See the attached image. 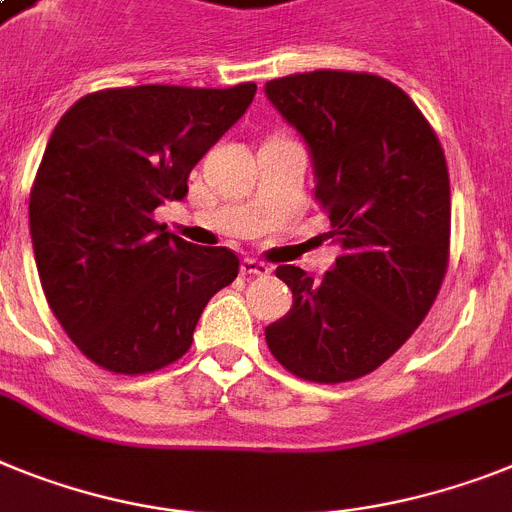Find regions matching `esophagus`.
I'll return each mask as SVG.
<instances>
[{"label":"esophagus","instance_id":"1","mask_svg":"<svg viewBox=\"0 0 512 512\" xmlns=\"http://www.w3.org/2000/svg\"><path fill=\"white\" fill-rule=\"evenodd\" d=\"M270 265L260 263V260H255V257H244L242 260V276H257V278H263V276H270Z\"/></svg>","mask_w":512,"mask_h":512}]
</instances>
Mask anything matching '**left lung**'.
Listing matches in <instances>:
<instances>
[{"mask_svg":"<svg viewBox=\"0 0 512 512\" xmlns=\"http://www.w3.org/2000/svg\"><path fill=\"white\" fill-rule=\"evenodd\" d=\"M265 96L304 137L336 265L276 276L294 294L265 328L270 354L309 382H349L388 362L427 317L450 255V179L435 130L398 85L369 72L276 77Z\"/></svg>","mask_w":512,"mask_h":512,"instance_id":"8db88e82","label":"left lung"}]
</instances>
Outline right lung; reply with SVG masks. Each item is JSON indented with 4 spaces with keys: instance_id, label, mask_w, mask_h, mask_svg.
<instances>
[{
    "instance_id": "obj_1",
    "label": "right lung",
    "mask_w": 512,
    "mask_h": 512,
    "mask_svg": "<svg viewBox=\"0 0 512 512\" xmlns=\"http://www.w3.org/2000/svg\"><path fill=\"white\" fill-rule=\"evenodd\" d=\"M255 90H96L51 132L30 190L33 255L51 312L98 367L145 375L182 359L210 296L239 273L231 249L184 242L153 210L187 195Z\"/></svg>"
}]
</instances>
